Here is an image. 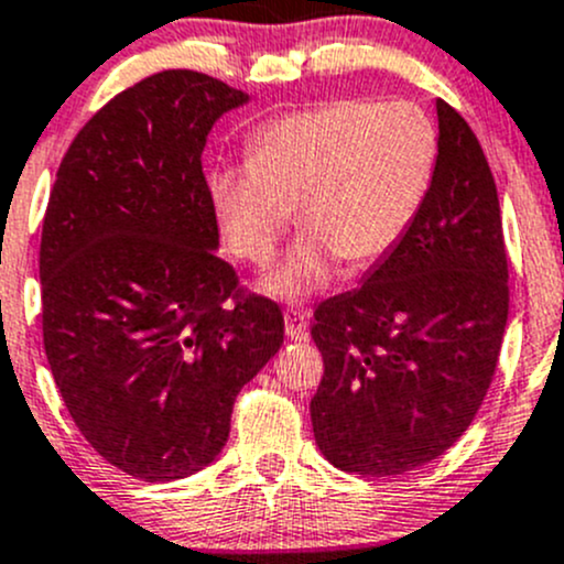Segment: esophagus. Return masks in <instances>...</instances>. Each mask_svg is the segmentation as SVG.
Masks as SVG:
<instances>
[{
  "instance_id": "esophagus-1",
  "label": "esophagus",
  "mask_w": 564,
  "mask_h": 564,
  "mask_svg": "<svg viewBox=\"0 0 564 564\" xmlns=\"http://www.w3.org/2000/svg\"><path fill=\"white\" fill-rule=\"evenodd\" d=\"M286 337L289 340H305L307 337V311L286 313Z\"/></svg>"
}]
</instances>
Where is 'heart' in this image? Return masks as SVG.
<instances>
[{
  "instance_id": "1",
  "label": "heart",
  "mask_w": 564,
  "mask_h": 564,
  "mask_svg": "<svg viewBox=\"0 0 564 564\" xmlns=\"http://www.w3.org/2000/svg\"><path fill=\"white\" fill-rule=\"evenodd\" d=\"M437 162V134L416 105L332 99L275 118L246 148L248 170H216L207 194L232 257L264 264L289 210L297 246L262 278L283 302L311 300L337 262H383L422 210Z\"/></svg>"
}]
</instances>
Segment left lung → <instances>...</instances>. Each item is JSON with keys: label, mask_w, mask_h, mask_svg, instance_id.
<instances>
[{"label": "left lung", "mask_w": 564, "mask_h": 564, "mask_svg": "<svg viewBox=\"0 0 564 564\" xmlns=\"http://www.w3.org/2000/svg\"><path fill=\"white\" fill-rule=\"evenodd\" d=\"M437 162L400 246L354 292L316 307L324 378L316 446L359 476L437 459L473 422L508 322V259L495 177L465 118L443 99Z\"/></svg>", "instance_id": "1"}]
</instances>
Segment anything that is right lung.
<instances>
[{"mask_svg":"<svg viewBox=\"0 0 564 564\" xmlns=\"http://www.w3.org/2000/svg\"><path fill=\"white\" fill-rule=\"evenodd\" d=\"M251 97L167 69L112 97L69 145L40 242L47 365L99 456L148 484L199 473L237 391L278 354L275 302L235 294L203 175L207 134ZM237 297V294H235Z\"/></svg>","mask_w":564,"mask_h":564,"instance_id":"1","label":"right lung"}]
</instances>
